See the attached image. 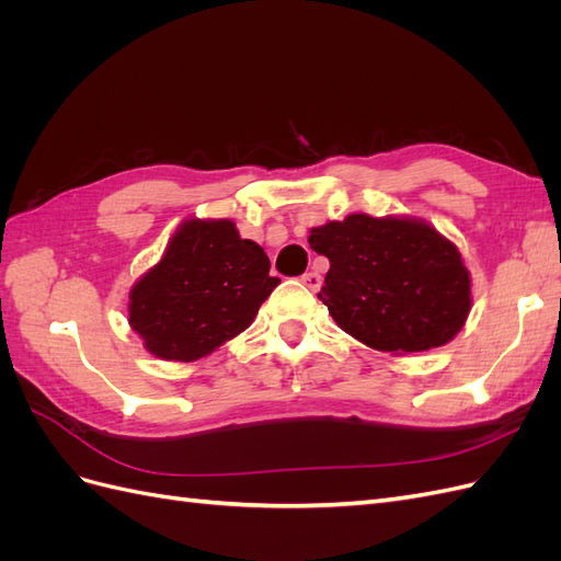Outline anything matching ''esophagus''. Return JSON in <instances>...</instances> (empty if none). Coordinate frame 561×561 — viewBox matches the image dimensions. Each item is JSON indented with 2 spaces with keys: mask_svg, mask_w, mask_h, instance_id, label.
I'll use <instances>...</instances> for the list:
<instances>
[{
  "mask_svg": "<svg viewBox=\"0 0 561 561\" xmlns=\"http://www.w3.org/2000/svg\"><path fill=\"white\" fill-rule=\"evenodd\" d=\"M301 283L307 285L309 290H318V287H320V276L316 274V271H307V274L301 276Z\"/></svg>",
  "mask_w": 561,
  "mask_h": 561,
  "instance_id": "34e87169",
  "label": "esophagus"
}]
</instances>
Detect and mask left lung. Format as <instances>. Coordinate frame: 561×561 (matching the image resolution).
Masks as SVG:
<instances>
[{
    "instance_id": "left-lung-1",
    "label": "left lung",
    "mask_w": 561,
    "mask_h": 561,
    "mask_svg": "<svg viewBox=\"0 0 561 561\" xmlns=\"http://www.w3.org/2000/svg\"><path fill=\"white\" fill-rule=\"evenodd\" d=\"M309 245L330 271L318 297L336 325L388 353L445 346L470 311L461 252L410 217L348 215L311 229Z\"/></svg>"
}]
</instances>
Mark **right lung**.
Segmentation results:
<instances>
[{
  "instance_id": "obj_1",
  "label": "right lung",
  "mask_w": 561,
  "mask_h": 561,
  "mask_svg": "<svg viewBox=\"0 0 561 561\" xmlns=\"http://www.w3.org/2000/svg\"><path fill=\"white\" fill-rule=\"evenodd\" d=\"M264 248L229 219H186L133 285L128 320L161 360L192 363L241 334L280 283Z\"/></svg>"
}]
</instances>
